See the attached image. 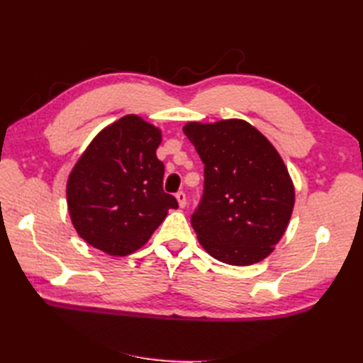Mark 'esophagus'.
I'll list each match as a JSON object with an SVG mask.
<instances>
[{
  "mask_svg": "<svg viewBox=\"0 0 363 363\" xmlns=\"http://www.w3.org/2000/svg\"><path fill=\"white\" fill-rule=\"evenodd\" d=\"M176 199H177V203H179V207H186L187 196H186V194H184V191H177Z\"/></svg>",
  "mask_w": 363,
  "mask_h": 363,
  "instance_id": "obj_1",
  "label": "esophagus"
}]
</instances>
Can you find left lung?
<instances>
[{
  "label": "left lung",
  "mask_w": 363,
  "mask_h": 363,
  "mask_svg": "<svg viewBox=\"0 0 363 363\" xmlns=\"http://www.w3.org/2000/svg\"><path fill=\"white\" fill-rule=\"evenodd\" d=\"M184 134L204 164V195L191 226L223 264L246 267L274 251L295 206L281 154L248 121H189Z\"/></svg>",
  "instance_id": "8db88e82"
}]
</instances>
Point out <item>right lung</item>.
Returning <instances> with one entry per match:
<instances>
[{
	"instance_id": "add662e5",
	"label": "right lung",
	"mask_w": 363,
	"mask_h": 363,
	"mask_svg": "<svg viewBox=\"0 0 363 363\" xmlns=\"http://www.w3.org/2000/svg\"><path fill=\"white\" fill-rule=\"evenodd\" d=\"M160 142L162 130L134 113L90 142L67 181L68 213L82 240L109 256H129L177 209L162 187Z\"/></svg>"
}]
</instances>
